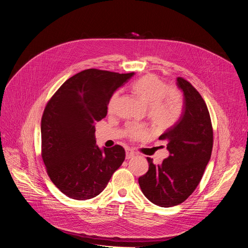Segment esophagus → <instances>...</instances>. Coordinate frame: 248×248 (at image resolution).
Here are the masks:
<instances>
[{
	"mask_svg": "<svg viewBox=\"0 0 248 248\" xmlns=\"http://www.w3.org/2000/svg\"><path fill=\"white\" fill-rule=\"evenodd\" d=\"M134 155H135V153L131 150V149H126L125 150V158L128 160V159H130V158H132V157H134Z\"/></svg>",
	"mask_w": 248,
	"mask_h": 248,
	"instance_id": "obj_1",
	"label": "esophagus"
}]
</instances>
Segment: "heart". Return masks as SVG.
Masks as SVG:
<instances>
[{
	"mask_svg": "<svg viewBox=\"0 0 248 248\" xmlns=\"http://www.w3.org/2000/svg\"><path fill=\"white\" fill-rule=\"evenodd\" d=\"M132 92L147 106V118L152 125L158 129H167L173 125L180 119L184 101L180 92L169 89V85L155 76L149 75L135 81L131 86ZM119 99V93L112 95L108 109L115 110ZM147 132L140 126L130 125L127 135L130 138L140 139L146 136Z\"/></svg>",
	"mask_w": 248,
	"mask_h": 248,
	"instance_id": "obj_1",
	"label": "heart"
}]
</instances>
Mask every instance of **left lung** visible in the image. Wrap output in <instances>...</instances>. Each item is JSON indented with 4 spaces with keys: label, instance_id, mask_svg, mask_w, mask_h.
Listing matches in <instances>:
<instances>
[{
    "label": "left lung",
    "instance_id": "obj_1",
    "mask_svg": "<svg viewBox=\"0 0 248 248\" xmlns=\"http://www.w3.org/2000/svg\"><path fill=\"white\" fill-rule=\"evenodd\" d=\"M184 93L183 113L160 137L170 152L161 165L147 158L148 171L138 183L155 205L172 207L186 200L199 185L213 148V128L205 101L186 79L176 78Z\"/></svg>",
    "mask_w": 248,
    "mask_h": 248
}]
</instances>
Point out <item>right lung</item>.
Wrapping results in <instances>:
<instances>
[{
	"instance_id": "right-lung-1",
	"label": "right lung",
	"mask_w": 248,
	"mask_h": 248,
	"mask_svg": "<svg viewBox=\"0 0 248 248\" xmlns=\"http://www.w3.org/2000/svg\"><path fill=\"white\" fill-rule=\"evenodd\" d=\"M133 76L85 69L68 78L46 105L42 158L51 181L67 197L97 196L124 161L121 145L103 149L96 145L95 124L107 116L114 92Z\"/></svg>"
}]
</instances>
